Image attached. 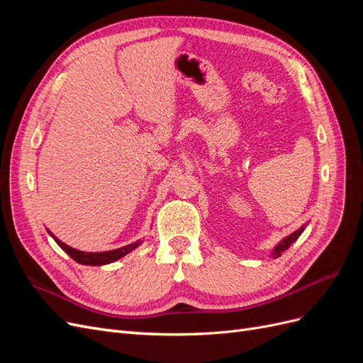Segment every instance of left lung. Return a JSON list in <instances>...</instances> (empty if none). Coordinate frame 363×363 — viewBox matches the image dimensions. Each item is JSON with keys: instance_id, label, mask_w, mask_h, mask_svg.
Here are the masks:
<instances>
[{"instance_id": "obj_1", "label": "left lung", "mask_w": 363, "mask_h": 363, "mask_svg": "<svg viewBox=\"0 0 363 363\" xmlns=\"http://www.w3.org/2000/svg\"><path fill=\"white\" fill-rule=\"evenodd\" d=\"M304 228H306V224L304 225H301L298 230H295L294 233H291L289 236H286L284 239H281L280 242L274 247V250H272V252H271V257L272 259H277V257H280L281 256V252L284 251V250H288L296 239L300 238V235L304 232Z\"/></svg>"}]
</instances>
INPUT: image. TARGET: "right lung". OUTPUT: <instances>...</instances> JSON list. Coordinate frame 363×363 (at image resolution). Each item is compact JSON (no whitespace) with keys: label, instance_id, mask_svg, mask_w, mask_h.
Instances as JSON below:
<instances>
[{"label":"right lung","instance_id":"obj_1","mask_svg":"<svg viewBox=\"0 0 363 363\" xmlns=\"http://www.w3.org/2000/svg\"><path fill=\"white\" fill-rule=\"evenodd\" d=\"M47 232L51 235V238L56 240V244L67 252L68 256H71L77 263H82V265H91V267H100V265H107V263H112L121 257H124L125 255H128L130 251H133L135 248H138L142 240H136L133 244H128L125 247H121L116 250H111V251H100V252H87V251H80L75 250L67 244H63L60 239H57V236H54L50 230L47 228Z\"/></svg>","mask_w":363,"mask_h":363}]
</instances>
